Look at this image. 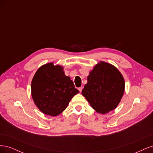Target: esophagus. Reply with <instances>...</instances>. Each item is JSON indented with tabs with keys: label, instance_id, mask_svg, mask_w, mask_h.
<instances>
[{
	"label": "esophagus",
	"instance_id": "34e87169",
	"mask_svg": "<svg viewBox=\"0 0 153 153\" xmlns=\"http://www.w3.org/2000/svg\"><path fill=\"white\" fill-rule=\"evenodd\" d=\"M82 89H83V87H79V88H78V90H79L80 92H82Z\"/></svg>",
	"mask_w": 153,
	"mask_h": 153
}]
</instances>
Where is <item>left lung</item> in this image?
<instances>
[{
	"label": "left lung",
	"instance_id": "obj_1",
	"mask_svg": "<svg viewBox=\"0 0 153 153\" xmlns=\"http://www.w3.org/2000/svg\"><path fill=\"white\" fill-rule=\"evenodd\" d=\"M124 88V77L119 69L110 63L100 61L89 72L82 94L97 112L105 114L116 108Z\"/></svg>",
	"mask_w": 153,
	"mask_h": 153
}]
</instances>
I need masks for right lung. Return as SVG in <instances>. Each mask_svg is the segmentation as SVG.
<instances>
[{
  "mask_svg": "<svg viewBox=\"0 0 153 153\" xmlns=\"http://www.w3.org/2000/svg\"><path fill=\"white\" fill-rule=\"evenodd\" d=\"M78 91L61 65L49 62L41 66L31 82V95L41 112L57 116L65 110Z\"/></svg>",
  "mask_w": 153,
  "mask_h": 153,
  "instance_id": "1",
  "label": "right lung"
}]
</instances>
